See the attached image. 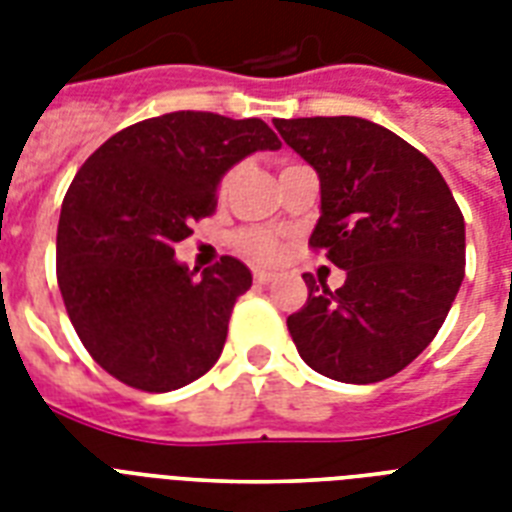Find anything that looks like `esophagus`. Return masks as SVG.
<instances>
[{"mask_svg":"<svg viewBox=\"0 0 512 512\" xmlns=\"http://www.w3.org/2000/svg\"><path fill=\"white\" fill-rule=\"evenodd\" d=\"M273 273L268 271H255V284H271Z\"/></svg>","mask_w":512,"mask_h":512,"instance_id":"34e87169","label":"esophagus"}]
</instances>
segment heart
<instances>
[{"label": "heart", "instance_id": "1", "mask_svg": "<svg viewBox=\"0 0 512 512\" xmlns=\"http://www.w3.org/2000/svg\"><path fill=\"white\" fill-rule=\"evenodd\" d=\"M233 247L252 263L268 265L281 257V241L265 228H241L233 233Z\"/></svg>", "mask_w": 512, "mask_h": 512}]
</instances>
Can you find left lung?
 Returning a JSON list of instances; mask_svg holds the SVG:
<instances>
[{
	"instance_id": "obj_1",
	"label": "left lung",
	"mask_w": 512,
	"mask_h": 512,
	"mask_svg": "<svg viewBox=\"0 0 512 512\" xmlns=\"http://www.w3.org/2000/svg\"><path fill=\"white\" fill-rule=\"evenodd\" d=\"M321 180L308 247L345 271L287 319L297 353L324 377L388 380L428 348L465 279V217L436 164L358 116L273 119Z\"/></svg>"
}]
</instances>
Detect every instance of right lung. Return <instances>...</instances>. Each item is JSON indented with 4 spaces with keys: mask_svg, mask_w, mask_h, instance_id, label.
Returning <instances> with one entry per match:
<instances>
[{
    "mask_svg": "<svg viewBox=\"0 0 512 512\" xmlns=\"http://www.w3.org/2000/svg\"><path fill=\"white\" fill-rule=\"evenodd\" d=\"M279 146L263 119L172 111L116 132L76 172L60 209L58 287L111 377L167 393L215 366L252 273L223 255L196 279L175 263V244L215 212L233 164Z\"/></svg>",
    "mask_w": 512,
    "mask_h": 512,
    "instance_id": "add662e5",
    "label": "right lung"
}]
</instances>
